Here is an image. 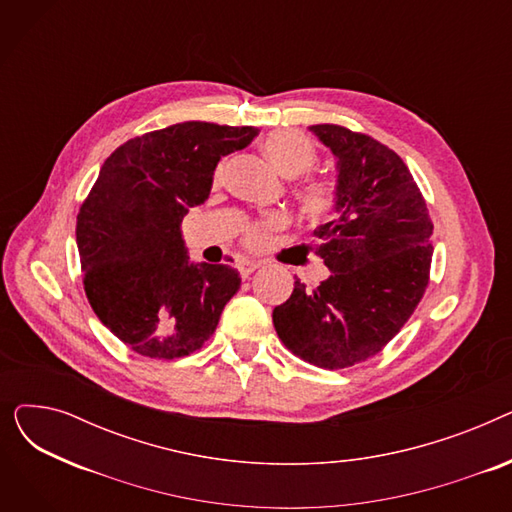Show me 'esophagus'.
Here are the masks:
<instances>
[{
	"label": "esophagus",
	"instance_id": "esophagus-1",
	"mask_svg": "<svg viewBox=\"0 0 512 512\" xmlns=\"http://www.w3.org/2000/svg\"><path fill=\"white\" fill-rule=\"evenodd\" d=\"M259 267H261L259 261H242V263L238 265V270H240V276H242V278H247V276H251L255 270H259Z\"/></svg>",
	"mask_w": 512,
	"mask_h": 512
}]
</instances>
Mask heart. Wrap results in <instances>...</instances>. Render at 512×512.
<instances>
[{"mask_svg":"<svg viewBox=\"0 0 512 512\" xmlns=\"http://www.w3.org/2000/svg\"><path fill=\"white\" fill-rule=\"evenodd\" d=\"M263 151L267 159L272 161V166L288 178L305 174L315 164V157H317L313 141L305 137L303 132L288 130V128H280L267 134L263 139ZM299 195L305 209L315 215H326L328 211H332L336 203V191L328 182H307L301 188ZM280 224H282L280 218H270L267 222H263L261 226L249 232V242L251 245H263L265 232L278 228Z\"/></svg>","mask_w":512,"mask_h":512,"instance_id":"obj_1","label":"heart"}]
</instances>
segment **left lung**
Segmentation results:
<instances>
[{"label":"left lung","instance_id":"8db88e82","mask_svg":"<svg viewBox=\"0 0 512 512\" xmlns=\"http://www.w3.org/2000/svg\"><path fill=\"white\" fill-rule=\"evenodd\" d=\"M309 130L336 161L334 218L313 232L332 274L315 290L294 282L272 319L290 353L344 369L380 353L413 315L429 278L434 224L392 149L336 124Z\"/></svg>","mask_w":512,"mask_h":512}]
</instances>
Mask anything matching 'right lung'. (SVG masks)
I'll return each instance as SVG.
<instances>
[{
	"instance_id": "obj_1",
	"label": "right lung",
	"mask_w": 512,
	"mask_h": 512,
	"mask_svg": "<svg viewBox=\"0 0 512 512\" xmlns=\"http://www.w3.org/2000/svg\"><path fill=\"white\" fill-rule=\"evenodd\" d=\"M257 134L180 122L124 143L101 166L78 211L76 247L95 315L139 355L195 353L238 292L234 267L191 261L182 218L209 199L218 161Z\"/></svg>"
}]
</instances>
